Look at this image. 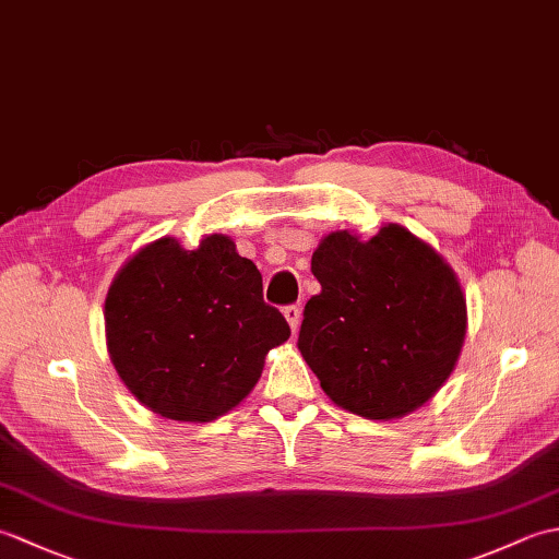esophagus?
I'll list each match as a JSON object with an SVG mask.
<instances>
[{"mask_svg":"<svg viewBox=\"0 0 559 559\" xmlns=\"http://www.w3.org/2000/svg\"><path fill=\"white\" fill-rule=\"evenodd\" d=\"M283 317H286V322L290 324L293 334H295V331L300 329V307L298 305H288L286 310H283Z\"/></svg>","mask_w":559,"mask_h":559,"instance_id":"34e87169","label":"esophagus"}]
</instances>
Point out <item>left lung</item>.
Segmentation results:
<instances>
[{
	"mask_svg": "<svg viewBox=\"0 0 559 559\" xmlns=\"http://www.w3.org/2000/svg\"><path fill=\"white\" fill-rule=\"evenodd\" d=\"M312 273L322 293L305 305L298 348L324 394L367 420L425 406L454 372L468 326L447 259L386 223L370 240L322 237Z\"/></svg>",
	"mask_w": 559,
	"mask_h": 559,
	"instance_id": "obj_1",
	"label": "left lung"
}]
</instances>
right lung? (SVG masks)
<instances>
[{"mask_svg": "<svg viewBox=\"0 0 559 559\" xmlns=\"http://www.w3.org/2000/svg\"><path fill=\"white\" fill-rule=\"evenodd\" d=\"M290 326L228 235L194 249L160 237L129 257L105 298V341L132 396L160 418L211 423L259 382Z\"/></svg>", "mask_w": 559, "mask_h": 559, "instance_id": "obj_1", "label": "right lung"}]
</instances>
